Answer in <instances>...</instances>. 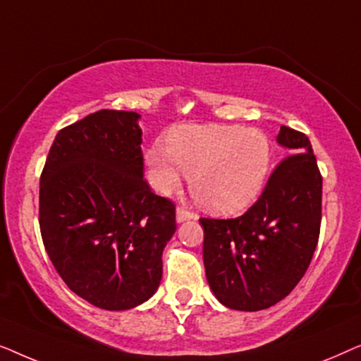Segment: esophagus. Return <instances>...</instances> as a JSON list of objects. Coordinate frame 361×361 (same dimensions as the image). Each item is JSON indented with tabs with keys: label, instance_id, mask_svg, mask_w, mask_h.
Wrapping results in <instances>:
<instances>
[{
	"label": "esophagus",
	"instance_id": "1",
	"mask_svg": "<svg viewBox=\"0 0 361 361\" xmlns=\"http://www.w3.org/2000/svg\"><path fill=\"white\" fill-rule=\"evenodd\" d=\"M190 219H194V214H190L189 210L182 209V207H177V210H176V220H177V224H182V221L190 220Z\"/></svg>",
	"mask_w": 361,
	"mask_h": 361
}]
</instances>
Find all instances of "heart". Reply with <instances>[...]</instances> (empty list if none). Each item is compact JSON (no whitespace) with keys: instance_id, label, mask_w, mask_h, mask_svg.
Listing matches in <instances>:
<instances>
[{"instance_id":"heart-1","label":"heart","mask_w":361,"mask_h":361,"mask_svg":"<svg viewBox=\"0 0 361 361\" xmlns=\"http://www.w3.org/2000/svg\"><path fill=\"white\" fill-rule=\"evenodd\" d=\"M149 182L159 194L189 176L190 194L205 210L235 215L263 190L271 167V145L263 131L230 125H187L169 131L166 146L146 151Z\"/></svg>"}]
</instances>
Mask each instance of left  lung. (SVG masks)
Returning a JSON list of instances; mask_svg holds the SVG:
<instances>
[{"label":"left lung","mask_w":361,"mask_h":361,"mask_svg":"<svg viewBox=\"0 0 361 361\" xmlns=\"http://www.w3.org/2000/svg\"><path fill=\"white\" fill-rule=\"evenodd\" d=\"M288 151L263 194L241 216L200 219L212 293L228 309L255 312L283 300L307 271L322 220V176L304 133L281 126Z\"/></svg>","instance_id":"1"}]
</instances>
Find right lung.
<instances>
[{
	"label": "right lung",
	"mask_w": 361,
	"mask_h": 361,
	"mask_svg": "<svg viewBox=\"0 0 361 361\" xmlns=\"http://www.w3.org/2000/svg\"><path fill=\"white\" fill-rule=\"evenodd\" d=\"M135 111L100 110L57 133L39 187V226L71 290L105 310L146 302L159 288L176 207L145 176Z\"/></svg>",
	"instance_id": "right-lung-1"
}]
</instances>
